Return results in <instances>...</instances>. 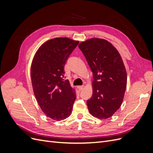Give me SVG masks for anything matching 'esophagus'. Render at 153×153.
I'll return each instance as SVG.
<instances>
[{
    "label": "esophagus",
    "mask_w": 153,
    "mask_h": 153,
    "mask_svg": "<svg viewBox=\"0 0 153 153\" xmlns=\"http://www.w3.org/2000/svg\"><path fill=\"white\" fill-rule=\"evenodd\" d=\"M84 85H81V86H78V90H79L80 91H82V89H84Z\"/></svg>",
    "instance_id": "34e87169"
}]
</instances>
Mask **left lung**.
Returning a JSON list of instances; mask_svg holds the SVG:
<instances>
[{"label":"left lung","mask_w":153,"mask_h":153,"mask_svg":"<svg viewBox=\"0 0 153 153\" xmlns=\"http://www.w3.org/2000/svg\"><path fill=\"white\" fill-rule=\"evenodd\" d=\"M78 47L93 74L88 109L94 117L109 118L120 108L126 91L127 73L123 59L117 49L103 39H87Z\"/></svg>","instance_id":"8db88e82"}]
</instances>
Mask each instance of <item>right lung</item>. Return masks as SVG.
<instances>
[{
	"label": "right lung",
	"mask_w": 153,
	"mask_h": 153,
	"mask_svg": "<svg viewBox=\"0 0 153 153\" xmlns=\"http://www.w3.org/2000/svg\"><path fill=\"white\" fill-rule=\"evenodd\" d=\"M79 43L68 38L47 41L37 50L32 60V88L40 108L47 117L61 121L71 115L76 100L75 89L65 80L64 66Z\"/></svg>",
	"instance_id": "right-lung-1"
}]
</instances>
